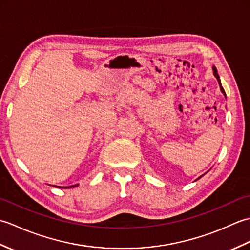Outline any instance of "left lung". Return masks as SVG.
Returning <instances> with one entry per match:
<instances>
[{
	"label": "left lung",
	"instance_id": "8db88e82",
	"mask_svg": "<svg viewBox=\"0 0 250 250\" xmlns=\"http://www.w3.org/2000/svg\"><path fill=\"white\" fill-rule=\"evenodd\" d=\"M213 71H214V75H215V77L217 78V81H218V83H219V87H220V90H221V92L225 94V97H226V92H225V90H224V88H222V86H221V83H220V78H219V75H218V73H217V70H216V67L215 66H213ZM199 178H201V177H199ZM198 178V179H199Z\"/></svg>",
	"mask_w": 250,
	"mask_h": 250
}]
</instances>
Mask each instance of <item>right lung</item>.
I'll use <instances>...</instances> for the list:
<instances>
[{
	"instance_id": "add662e5",
	"label": "right lung",
	"mask_w": 250,
	"mask_h": 250,
	"mask_svg": "<svg viewBox=\"0 0 250 250\" xmlns=\"http://www.w3.org/2000/svg\"><path fill=\"white\" fill-rule=\"evenodd\" d=\"M77 185H74V186H68V187H60V186H54V187H57V188H74V187H77Z\"/></svg>"
}]
</instances>
